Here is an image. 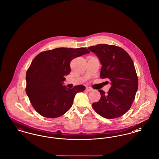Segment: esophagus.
<instances>
[{
    "label": "esophagus",
    "mask_w": 159,
    "mask_h": 159,
    "mask_svg": "<svg viewBox=\"0 0 159 159\" xmlns=\"http://www.w3.org/2000/svg\"><path fill=\"white\" fill-rule=\"evenodd\" d=\"M86 91H91L92 90V88H91V87H86Z\"/></svg>",
    "instance_id": "esophagus-1"
}]
</instances>
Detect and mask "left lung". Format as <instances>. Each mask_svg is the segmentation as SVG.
Wrapping results in <instances>:
<instances>
[{"label":"left lung","instance_id":"1","mask_svg":"<svg viewBox=\"0 0 159 159\" xmlns=\"http://www.w3.org/2000/svg\"><path fill=\"white\" fill-rule=\"evenodd\" d=\"M88 49L101 61L100 77L108 79L111 84L107 93L98 90L101 98L92 104V107L106 119L119 117L130 109L138 90V79L134 62L128 52L117 46L99 44Z\"/></svg>","mask_w":159,"mask_h":159}]
</instances>
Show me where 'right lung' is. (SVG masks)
<instances>
[{"label": "right lung", "mask_w": 159, "mask_h": 159, "mask_svg": "<svg viewBox=\"0 0 159 159\" xmlns=\"http://www.w3.org/2000/svg\"><path fill=\"white\" fill-rule=\"evenodd\" d=\"M89 51L84 48H59L42 52L33 59L26 73V93L34 110L47 118H56L72 106L76 93L83 85L72 89L62 85L71 71L70 62Z\"/></svg>", "instance_id": "right-lung-1"}]
</instances>
